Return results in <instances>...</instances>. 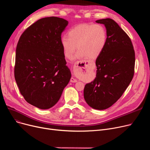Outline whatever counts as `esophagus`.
Here are the masks:
<instances>
[{"label": "esophagus", "mask_w": 150, "mask_h": 150, "mask_svg": "<svg viewBox=\"0 0 150 150\" xmlns=\"http://www.w3.org/2000/svg\"><path fill=\"white\" fill-rule=\"evenodd\" d=\"M88 61H78L75 62V63L74 65V74L75 75H80L81 72L83 69H84V67L86 64V63ZM70 82L72 83H76L77 82V80L75 79L74 78H71Z\"/></svg>", "instance_id": "esophagus-1"}]
</instances>
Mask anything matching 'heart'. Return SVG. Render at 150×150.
Instances as JSON below:
<instances>
[{
  "instance_id": "heart-1",
  "label": "heart",
  "mask_w": 150,
  "mask_h": 150,
  "mask_svg": "<svg viewBox=\"0 0 150 150\" xmlns=\"http://www.w3.org/2000/svg\"><path fill=\"white\" fill-rule=\"evenodd\" d=\"M61 38V45L65 57L72 59L76 50L78 58L88 57L95 59L103 51L107 42V31L100 24L82 23L70 29ZM77 47H76V46Z\"/></svg>"
}]
</instances>
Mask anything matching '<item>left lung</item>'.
<instances>
[{
    "label": "left lung",
    "mask_w": 150,
    "mask_h": 150,
    "mask_svg": "<svg viewBox=\"0 0 150 150\" xmlns=\"http://www.w3.org/2000/svg\"><path fill=\"white\" fill-rule=\"evenodd\" d=\"M96 22L105 25L107 42L96 59V78L85 86L84 98L91 108L103 110L121 97L132 80L135 52L131 39L114 20L107 18Z\"/></svg>",
    "instance_id": "1"
}]
</instances>
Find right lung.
I'll return each mask as SVG.
<instances>
[{
    "mask_svg": "<svg viewBox=\"0 0 150 150\" xmlns=\"http://www.w3.org/2000/svg\"><path fill=\"white\" fill-rule=\"evenodd\" d=\"M67 24L58 17L40 19L23 31L18 42L15 80L24 99L39 109L56 104L71 78L61 45Z\"/></svg>",
    "mask_w": 150,
    "mask_h": 150,
    "instance_id": "add662e5",
    "label": "right lung"
}]
</instances>
